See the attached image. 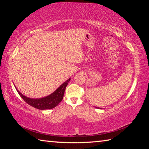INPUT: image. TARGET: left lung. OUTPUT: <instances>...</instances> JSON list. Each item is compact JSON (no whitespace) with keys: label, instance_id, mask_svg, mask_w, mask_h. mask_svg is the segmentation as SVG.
<instances>
[{"label":"left lung","instance_id":"left-lung-1","mask_svg":"<svg viewBox=\"0 0 149 149\" xmlns=\"http://www.w3.org/2000/svg\"><path fill=\"white\" fill-rule=\"evenodd\" d=\"M96 108H100H100H99V107H96Z\"/></svg>","mask_w":149,"mask_h":149}]
</instances>
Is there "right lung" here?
<instances>
[{"instance_id":"right-lung-1","label":"right lung","mask_w":149,"mask_h":149,"mask_svg":"<svg viewBox=\"0 0 149 149\" xmlns=\"http://www.w3.org/2000/svg\"><path fill=\"white\" fill-rule=\"evenodd\" d=\"M70 78L65 81V82L60 85L58 89L54 91L50 94L47 97L39 98V99H34V98H29L26 96L24 95L19 92V91L16 87L18 94L20 95L25 102H26L27 104H29L31 107H34L37 109L39 110H48L52 109L59 104L62 101L64 97V94L65 92V89L66 88L68 84L70 81ZM15 86V85H14Z\"/></svg>"}]
</instances>
